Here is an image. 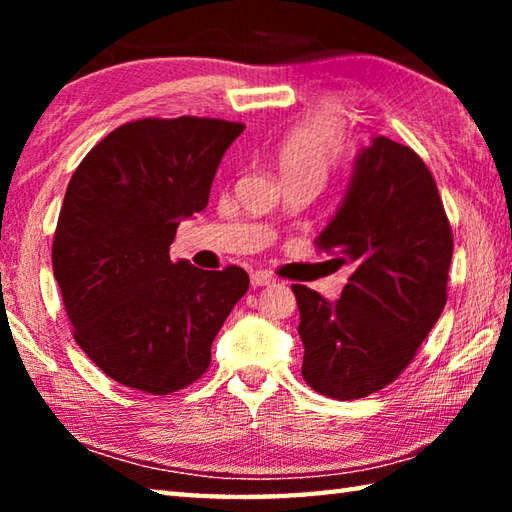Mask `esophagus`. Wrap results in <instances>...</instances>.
<instances>
[{
	"label": "esophagus",
	"instance_id": "1",
	"mask_svg": "<svg viewBox=\"0 0 512 512\" xmlns=\"http://www.w3.org/2000/svg\"><path fill=\"white\" fill-rule=\"evenodd\" d=\"M273 282L275 277L266 271H255L250 275V284H253V287H266V284H273Z\"/></svg>",
	"mask_w": 512,
	"mask_h": 512
}]
</instances>
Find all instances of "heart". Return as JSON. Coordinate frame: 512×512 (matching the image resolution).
<instances>
[{
    "mask_svg": "<svg viewBox=\"0 0 512 512\" xmlns=\"http://www.w3.org/2000/svg\"><path fill=\"white\" fill-rule=\"evenodd\" d=\"M348 142V128L329 103L316 106L302 117L277 149L282 173H309L320 180L341 160Z\"/></svg>",
    "mask_w": 512,
    "mask_h": 512,
    "instance_id": "b5f03b06",
    "label": "heart"
}]
</instances>
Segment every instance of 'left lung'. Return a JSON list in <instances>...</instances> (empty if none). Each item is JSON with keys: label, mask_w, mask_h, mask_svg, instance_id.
<instances>
[{"label": "left lung", "mask_w": 512, "mask_h": 512, "mask_svg": "<svg viewBox=\"0 0 512 512\" xmlns=\"http://www.w3.org/2000/svg\"><path fill=\"white\" fill-rule=\"evenodd\" d=\"M316 248L352 273L336 302L291 287L302 379L320 395L359 400L402 375L447 302L454 237L420 155L375 137L354 160L348 194Z\"/></svg>", "instance_id": "left-lung-1"}]
</instances>
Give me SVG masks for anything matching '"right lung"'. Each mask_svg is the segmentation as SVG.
<instances>
[{"label":"right lung","instance_id":"1","mask_svg":"<svg viewBox=\"0 0 512 512\" xmlns=\"http://www.w3.org/2000/svg\"><path fill=\"white\" fill-rule=\"evenodd\" d=\"M244 128L210 117L128 121L69 180L51 264L76 343L119 384L169 395L201 379L214 336L248 291L244 268L203 271L169 257Z\"/></svg>","mask_w":512,"mask_h":512}]
</instances>
